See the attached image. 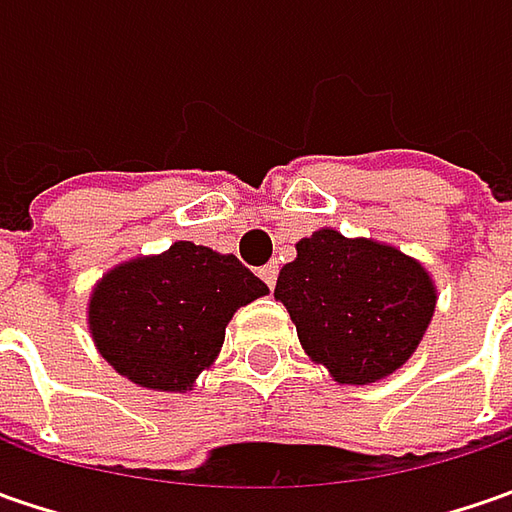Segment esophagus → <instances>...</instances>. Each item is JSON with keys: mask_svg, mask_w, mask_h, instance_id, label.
Returning <instances> with one entry per match:
<instances>
[{"mask_svg": "<svg viewBox=\"0 0 512 512\" xmlns=\"http://www.w3.org/2000/svg\"><path fill=\"white\" fill-rule=\"evenodd\" d=\"M259 276H262V282L267 287H276V276H279V265L276 262H270V265L259 267Z\"/></svg>", "mask_w": 512, "mask_h": 512, "instance_id": "34e87169", "label": "esophagus"}]
</instances>
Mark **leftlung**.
Returning a JSON list of instances; mask_svg holds the SVG:
<instances>
[{"instance_id":"obj_1","label":"left lung","mask_w":512,"mask_h":512,"mask_svg":"<svg viewBox=\"0 0 512 512\" xmlns=\"http://www.w3.org/2000/svg\"><path fill=\"white\" fill-rule=\"evenodd\" d=\"M273 296L299 342L339 384H370L399 370L436 310V285L416 259L373 239L322 227L296 245Z\"/></svg>"}]
</instances>
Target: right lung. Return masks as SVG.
I'll list each match as a JSON object with an SVG mask.
<instances>
[{"mask_svg": "<svg viewBox=\"0 0 512 512\" xmlns=\"http://www.w3.org/2000/svg\"><path fill=\"white\" fill-rule=\"evenodd\" d=\"M267 285L233 253L173 242L113 267L93 287L88 325L102 359L133 384L185 393L213 364L225 327Z\"/></svg>", "mask_w": 512, "mask_h": 512, "instance_id": "obj_1", "label": "right lung"}]
</instances>
